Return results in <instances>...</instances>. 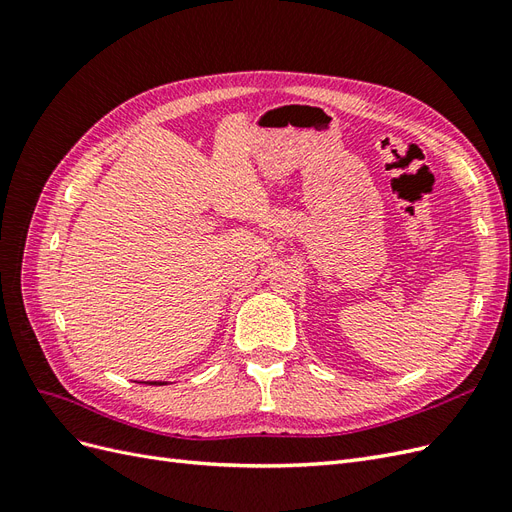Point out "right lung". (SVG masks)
<instances>
[{
  "label": "right lung",
  "mask_w": 512,
  "mask_h": 512,
  "mask_svg": "<svg viewBox=\"0 0 512 512\" xmlns=\"http://www.w3.org/2000/svg\"><path fill=\"white\" fill-rule=\"evenodd\" d=\"M149 384H153V386H158V384H166V382H149Z\"/></svg>",
  "instance_id": "1"
}]
</instances>
